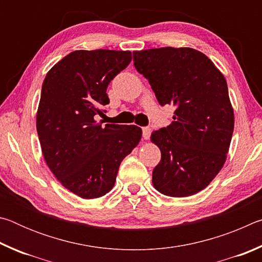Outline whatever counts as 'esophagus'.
I'll list each match as a JSON object with an SVG mask.
<instances>
[{"mask_svg":"<svg viewBox=\"0 0 262 262\" xmlns=\"http://www.w3.org/2000/svg\"><path fill=\"white\" fill-rule=\"evenodd\" d=\"M150 134H151V129H150L149 127L142 128V136H143L144 140H148L150 137Z\"/></svg>","mask_w":262,"mask_h":262,"instance_id":"1","label":"esophagus"}]
</instances>
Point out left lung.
<instances>
[{"label": "left lung", "mask_w": 262, "mask_h": 262, "mask_svg": "<svg viewBox=\"0 0 262 262\" xmlns=\"http://www.w3.org/2000/svg\"><path fill=\"white\" fill-rule=\"evenodd\" d=\"M134 66L173 121L151 134L162 158L152 171L159 193L184 198L206 188L223 167L234 117L227 81L211 60L188 47L135 51Z\"/></svg>", "instance_id": "obj_1"}]
</instances>
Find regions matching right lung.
<instances>
[{
  "label": "right lung",
  "mask_w": 262,
  "mask_h": 262,
  "mask_svg": "<svg viewBox=\"0 0 262 262\" xmlns=\"http://www.w3.org/2000/svg\"><path fill=\"white\" fill-rule=\"evenodd\" d=\"M130 61L129 51H75L43 79L37 112L43 158L62 186L83 199L113 188L120 163L141 140L140 127L95 120L110 103V82Z\"/></svg>",
  "instance_id": "obj_1"
}]
</instances>
